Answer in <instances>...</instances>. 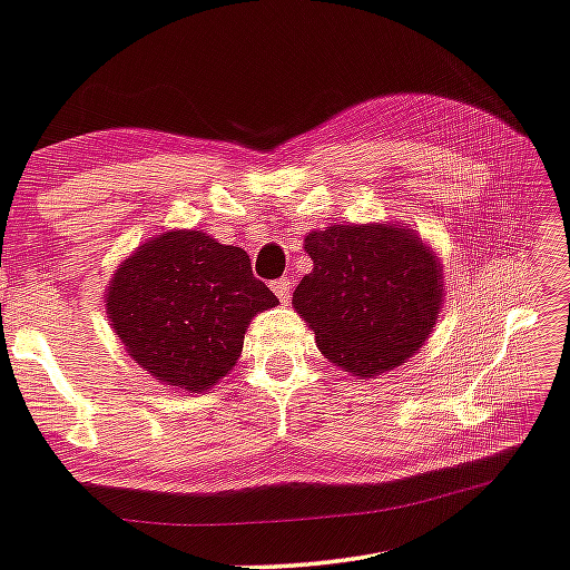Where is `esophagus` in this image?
I'll list each match as a JSON object with an SVG mask.
<instances>
[{
	"label": "esophagus",
	"mask_w": 570,
	"mask_h": 570,
	"mask_svg": "<svg viewBox=\"0 0 570 570\" xmlns=\"http://www.w3.org/2000/svg\"><path fill=\"white\" fill-rule=\"evenodd\" d=\"M272 292L278 296V302L282 304H288V296H292V282L288 278H276V282H272Z\"/></svg>",
	"instance_id": "34e87169"
}]
</instances>
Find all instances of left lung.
Listing matches in <instances>:
<instances>
[{"instance_id":"left-lung-1","label":"left lung","mask_w":570,"mask_h":570,"mask_svg":"<svg viewBox=\"0 0 570 570\" xmlns=\"http://www.w3.org/2000/svg\"><path fill=\"white\" fill-rule=\"evenodd\" d=\"M304 252L314 268L292 304L331 364L374 379L426 344L443 308V266L416 232L331 224L306 234Z\"/></svg>"}]
</instances>
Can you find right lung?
Returning a JSON list of instances; mask_svg holds the SVG:
<instances>
[{
    "mask_svg": "<svg viewBox=\"0 0 570 570\" xmlns=\"http://www.w3.org/2000/svg\"><path fill=\"white\" fill-rule=\"evenodd\" d=\"M278 298L239 246L169 229L114 268L107 318L127 354L164 386L204 393L242 356L249 321Z\"/></svg>",
    "mask_w": 570,
    "mask_h": 570,
    "instance_id": "add662e5",
    "label": "right lung"
}]
</instances>
